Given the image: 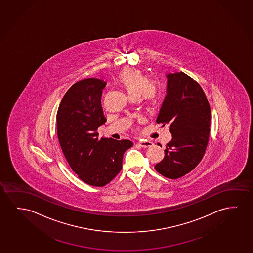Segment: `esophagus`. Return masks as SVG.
<instances>
[{
    "label": "esophagus",
    "mask_w": 253,
    "mask_h": 253,
    "mask_svg": "<svg viewBox=\"0 0 253 253\" xmlns=\"http://www.w3.org/2000/svg\"><path fill=\"white\" fill-rule=\"evenodd\" d=\"M139 146H141L143 148H147V147H151L153 146V143L148 140H140L139 142L137 143Z\"/></svg>",
    "instance_id": "34e87169"
}]
</instances>
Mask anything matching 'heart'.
<instances>
[{
  "label": "heart",
  "instance_id": "obj_1",
  "mask_svg": "<svg viewBox=\"0 0 253 253\" xmlns=\"http://www.w3.org/2000/svg\"><path fill=\"white\" fill-rule=\"evenodd\" d=\"M117 82L132 98L139 96L146 104H153L161 95V87L156 82L149 81L136 68H126L119 74Z\"/></svg>",
  "mask_w": 253,
  "mask_h": 253
}]
</instances>
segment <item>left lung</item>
Returning <instances> with one entry per match:
<instances>
[{"mask_svg":"<svg viewBox=\"0 0 253 253\" xmlns=\"http://www.w3.org/2000/svg\"><path fill=\"white\" fill-rule=\"evenodd\" d=\"M167 77L168 94L156 121L170 126L172 139L166 146L164 159L154 168L164 177L176 179L193 170L206 153L211 108L203 89L192 77L183 72Z\"/></svg>","mask_w":253,"mask_h":253,"instance_id":"8db88e82","label":"left lung"}]
</instances>
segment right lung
<instances>
[{"mask_svg":"<svg viewBox=\"0 0 253 253\" xmlns=\"http://www.w3.org/2000/svg\"><path fill=\"white\" fill-rule=\"evenodd\" d=\"M106 82L84 79L65 93L58 108L57 135L72 170L87 185L104 186L122 168L123 154L132 147L128 139H99L97 129L107 121L101 107Z\"/></svg>","mask_w":253,"mask_h":253,"instance_id":"right-lung-1","label":"right lung"}]
</instances>
